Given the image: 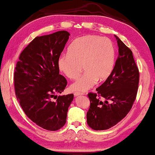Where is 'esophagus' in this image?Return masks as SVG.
Here are the masks:
<instances>
[{
  "mask_svg": "<svg viewBox=\"0 0 155 155\" xmlns=\"http://www.w3.org/2000/svg\"><path fill=\"white\" fill-rule=\"evenodd\" d=\"M74 95L75 97H77V96H79V95H82L83 93H79V92H75L74 93Z\"/></svg>",
  "mask_w": 155,
  "mask_h": 155,
  "instance_id": "obj_1",
  "label": "esophagus"
}]
</instances>
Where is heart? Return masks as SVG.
<instances>
[{
  "mask_svg": "<svg viewBox=\"0 0 155 155\" xmlns=\"http://www.w3.org/2000/svg\"><path fill=\"white\" fill-rule=\"evenodd\" d=\"M68 53L59 57V69L70 79L79 77L82 65L85 71L71 85L73 91H87L97 81L101 82L107 79L114 70L116 49L112 41L107 38L92 34L78 37L69 45Z\"/></svg>",
  "mask_w": 155,
  "mask_h": 155,
  "instance_id": "1",
  "label": "heart"
}]
</instances>
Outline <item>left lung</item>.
Masks as SVG:
<instances>
[{
	"mask_svg": "<svg viewBox=\"0 0 155 155\" xmlns=\"http://www.w3.org/2000/svg\"><path fill=\"white\" fill-rule=\"evenodd\" d=\"M119 47V56L113 72L96 89L90 93L91 101L87 112V123L95 130L109 129L125 117L136 100L139 71L133 53L114 35Z\"/></svg>",
	"mask_w": 155,
	"mask_h": 155,
	"instance_id": "left-lung-1",
	"label": "left lung"
}]
</instances>
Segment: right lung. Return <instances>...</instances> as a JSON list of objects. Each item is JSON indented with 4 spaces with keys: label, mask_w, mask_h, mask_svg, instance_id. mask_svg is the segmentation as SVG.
Masks as SVG:
<instances>
[{
    "label": "right lung",
    "mask_w": 155,
    "mask_h": 155,
    "mask_svg": "<svg viewBox=\"0 0 155 155\" xmlns=\"http://www.w3.org/2000/svg\"><path fill=\"white\" fill-rule=\"evenodd\" d=\"M69 36L68 31H59L36 37L21 52L15 69V95L21 108L36 125L48 130L64 125L74 99L73 94L55 95L67 84L59 74L58 59Z\"/></svg>",
    "instance_id": "right-lung-1"
}]
</instances>
